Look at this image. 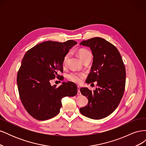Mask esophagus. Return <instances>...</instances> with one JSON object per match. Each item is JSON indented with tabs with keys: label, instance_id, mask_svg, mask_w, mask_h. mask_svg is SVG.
Returning <instances> with one entry per match:
<instances>
[{
	"label": "esophagus",
	"instance_id": "1",
	"mask_svg": "<svg viewBox=\"0 0 146 146\" xmlns=\"http://www.w3.org/2000/svg\"><path fill=\"white\" fill-rule=\"evenodd\" d=\"M77 94L78 95V96H80L82 94H81V92H80V87H78V92H77Z\"/></svg>",
	"mask_w": 146,
	"mask_h": 146
}]
</instances>
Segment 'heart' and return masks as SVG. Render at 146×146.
Segmentation results:
<instances>
[{
	"label": "heart",
	"instance_id": "obj_1",
	"mask_svg": "<svg viewBox=\"0 0 146 146\" xmlns=\"http://www.w3.org/2000/svg\"><path fill=\"white\" fill-rule=\"evenodd\" d=\"M78 54L82 61L85 60V59H86L87 58L92 57L91 53L88 50L85 49V48H81V49L78 50ZM69 58V54H66L64 55L63 60V66H66L67 64ZM84 77H85V75L83 74L77 73V72H70L69 74H68L67 76V78L69 80L76 83H80L82 82Z\"/></svg>",
	"mask_w": 146,
	"mask_h": 146
}]
</instances>
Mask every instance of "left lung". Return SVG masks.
<instances>
[{
	"label": "left lung",
	"instance_id": "1",
	"mask_svg": "<svg viewBox=\"0 0 146 146\" xmlns=\"http://www.w3.org/2000/svg\"><path fill=\"white\" fill-rule=\"evenodd\" d=\"M81 44L89 47L93 55L91 71L86 82H97L98 87L94 91L80 88L88 103L80 111L89 118L100 119L111 114L120 103L125 86V68L117 48L105 39L92 38L82 41Z\"/></svg>",
	"mask_w": 146,
	"mask_h": 146
}]
</instances>
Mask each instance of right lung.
<instances>
[{"mask_svg": "<svg viewBox=\"0 0 146 146\" xmlns=\"http://www.w3.org/2000/svg\"><path fill=\"white\" fill-rule=\"evenodd\" d=\"M77 42H64L48 41L31 48L22 60L17 72V83L19 97L26 111L33 118L45 121L57 115L62 106L61 99L77 93L73 82H63L61 85L51 86L55 77L62 80L63 60Z\"/></svg>", "mask_w": 146, "mask_h": 146, "instance_id": "right-lung-1", "label": "right lung"}]
</instances>
